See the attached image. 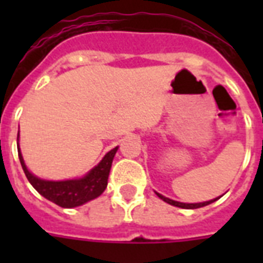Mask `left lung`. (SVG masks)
<instances>
[{
	"label": "left lung",
	"mask_w": 263,
	"mask_h": 263,
	"mask_svg": "<svg viewBox=\"0 0 263 263\" xmlns=\"http://www.w3.org/2000/svg\"><path fill=\"white\" fill-rule=\"evenodd\" d=\"M157 196L158 198H161V199L164 200V202H166V203L172 204V206H176V208H181V209H198V208H203V206H208V204L213 203V202H216L218 198H216V199H212V200H206V202H200V203H183V202H177V200H173V199H169V198H166V196L161 195V194H158V192H156Z\"/></svg>",
	"instance_id": "1"
}]
</instances>
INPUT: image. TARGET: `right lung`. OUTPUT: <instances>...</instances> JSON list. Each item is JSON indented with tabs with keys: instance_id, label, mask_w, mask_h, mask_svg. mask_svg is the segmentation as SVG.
<instances>
[{
	"instance_id": "obj_1",
	"label": "right lung",
	"mask_w": 263,
	"mask_h": 263,
	"mask_svg": "<svg viewBox=\"0 0 263 263\" xmlns=\"http://www.w3.org/2000/svg\"><path fill=\"white\" fill-rule=\"evenodd\" d=\"M18 140V135H17ZM117 147H115L110 152L105 154L101 162L95 165L87 175H84L80 179L72 180H60V181H53V180H43L41 177H36L35 175L27 169L24 160H23L20 146L17 143L18 160L22 164V168L26 173L27 179L31 183V185L42 196L49 199L53 203L59 204L61 208L72 209L82 206L87 203L90 200L98 198L107 185V177L110 172L111 162L115 158Z\"/></svg>"
}]
</instances>
